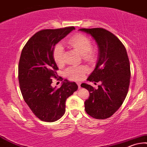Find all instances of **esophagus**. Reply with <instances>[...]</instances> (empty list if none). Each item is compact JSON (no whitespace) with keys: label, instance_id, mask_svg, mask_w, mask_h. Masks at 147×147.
Masks as SVG:
<instances>
[{"label":"esophagus","instance_id":"1","mask_svg":"<svg viewBox=\"0 0 147 147\" xmlns=\"http://www.w3.org/2000/svg\"><path fill=\"white\" fill-rule=\"evenodd\" d=\"M77 85H78V87H79V88H81V83L79 82V81H78V82H77Z\"/></svg>","mask_w":147,"mask_h":147}]
</instances>
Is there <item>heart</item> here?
I'll return each instance as SVG.
<instances>
[{"label":"heart","instance_id":"obj_1","mask_svg":"<svg viewBox=\"0 0 147 147\" xmlns=\"http://www.w3.org/2000/svg\"><path fill=\"white\" fill-rule=\"evenodd\" d=\"M68 44L70 47L79 52L85 60L92 61L94 59V53L91 51L92 43L88 37L83 34H76L68 40ZM64 47L62 43H57L53 48V57L55 63L61 65L64 63ZM87 68L84 66H70L65 71L66 77L70 80L82 79L87 71Z\"/></svg>","mask_w":147,"mask_h":147}]
</instances>
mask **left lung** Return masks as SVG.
<instances>
[{"label":"left lung","mask_w":147,"mask_h":147,"mask_svg":"<svg viewBox=\"0 0 147 147\" xmlns=\"http://www.w3.org/2000/svg\"><path fill=\"white\" fill-rule=\"evenodd\" d=\"M79 31L90 34L98 48L96 68L87 81L101 82L98 89L82 83L90 92L85 102V110L98 119H105L114 114L127 96L130 81V65L127 51L119 39L103 28H81Z\"/></svg>","instance_id":"8db88e82"}]
</instances>
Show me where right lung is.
I'll return each instance as SVG.
<instances>
[{
	"instance_id": "add662e5",
	"label": "right lung",
	"mask_w": 147,
	"mask_h": 147,
	"mask_svg": "<svg viewBox=\"0 0 147 147\" xmlns=\"http://www.w3.org/2000/svg\"><path fill=\"white\" fill-rule=\"evenodd\" d=\"M73 30V26L42 30L28 40L22 51L18 66L20 90L32 113L45 121L53 122L62 117L66 99L78 89L75 82L67 79L60 88L51 86L52 77H56L58 69L53 57V48Z\"/></svg>"
}]
</instances>
